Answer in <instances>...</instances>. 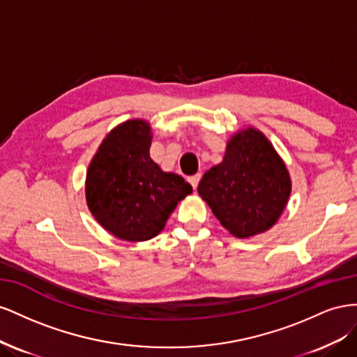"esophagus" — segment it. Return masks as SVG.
<instances>
[{"instance_id":"esophagus-1","label":"esophagus","mask_w":357,"mask_h":357,"mask_svg":"<svg viewBox=\"0 0 357 357\" xmlns=\"http://www.w3.org/2000/svg\"><path fill=\"white\" fill-rule=\"evenodd\" d=\"M200 178H202V175H200V173H196V175H192V176H190L188 178V182H190V184H191V187L192 188H197V185H199V181H200Z\"/></svg>"}]
</instances>
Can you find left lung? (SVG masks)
<instances>
[{
    "label": "left lung",
    "mask_w": 357,
    "mask_h": 357,
    "mask_svg": "<svg viewBox=\"0 0 357 357\" xmlns=\"http://www.w3.org/2000/svg\"><path fill=\"white\" fill-rule=\"evenodd\" d=\"M290 190L282 160L254 128L231 137L222 162L203 175L197 188L213 215L238 238L271 229L286 208Z\"/></svg>",
    "instance_id": "obj_1"
}]
</instances>
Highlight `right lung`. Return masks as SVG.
Listing matches in <instances>:
<instances>
[{"label":"right lung","mask_w":357,"mask_h":357,"mask_svg":"<svg viewBox=\"0 0 357 357\" xmlns=\"http://www.w3.org/2000/svg\"><path fill=\"white\" fill-rule=\"evenodd\" d=\"M151 131L131 119L107 135L86 173V202L96 220L119 239L157 236L192 191L185 179L162 172L149 157Z\"/></svg>","instance_id":"add662e5"}]
</instances>
